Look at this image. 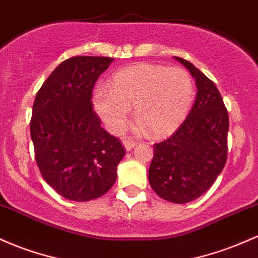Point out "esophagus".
<instances>
[{
  "label": "esophagus",
  "instance_id": "1",
  "mask_svg": "<svg viewBox=\"0 0 258 258\" xmlns=\"http://www.w3.org/2000/svg\"><path fill=\"white\" fill-rule=\"evenodd\" d=\"M122 144H123V147L126 151H131V149L136 146V142H134V141H131V140H123Z\"/></svg>",
  "mask_w": 258,
  "mask_h": 258
}]
</instances>
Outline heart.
Listing matches in <instances>:
<instances>
[{
  "instance_id": "1",
  "label": "heart",
  "mask_w": 258,
  "mask_h": 258,
  "mask_svg": "<svg viewBox=\"0 0 258 258\" xmlns=\"http://www.w3.org/2000/svg\"><path fill=\"white\" fill-rule=\"evenodd\" d=\"M194 99V83L185 70L140 63L118 71L109 89L98 87L93 106L105 127L120 134L126 127L130 107L137 118L136 130L155 137L170 135L187 115Z\"/></svg>"
}]
</instances>
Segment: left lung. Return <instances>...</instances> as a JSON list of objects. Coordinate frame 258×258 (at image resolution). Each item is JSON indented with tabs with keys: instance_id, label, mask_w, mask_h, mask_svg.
<instances>
[{
	"instance_id": "8db88e82",
	"label": "left lung",
	"mask_w": 258,
	"mask_h": 258,
	"mask_svg": "<svg viewBox=\"0 0 258 258\" xmlns=\"http://www.w3.org/2000/svg\"><path fill=\"white\" fill-rule=\"evenodd\" d=\"M175 60L196 79V100L174 135L154 146L148 179L158 196L182 205L202 196L224 168L229 116L216 84L191 62Z\"/></svg>"
}]
</instances>
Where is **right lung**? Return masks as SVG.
Instances as JSON below:
<instances>
[{
  "label": "right lung",
  "instance_id": "1",
  "mask_svg": "<svg viewBox=\"0 0 258 258\" xmlns=\"http://www.w3.org/2000/svg\"><path fill=\"white\" fill-rule=\"evenodd\" d=\"M111 57L76 56L58 64L36 93L30 120L35 159L62 197L87 202L114 186L124 155L120 141L100 126L92 92Z\"/></svg>",
  "mask_w": 258,
  "mask_h": 258
}]
</instances>
